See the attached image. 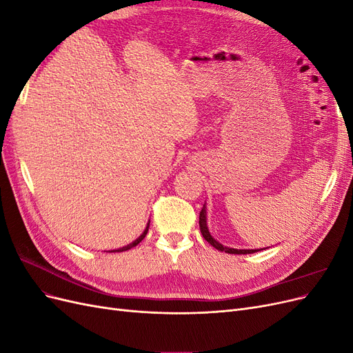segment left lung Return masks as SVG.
Listing matches in <instances>:
<instances>
[{
    "instance_id": "8db88e82",
    "label": "left lung",
    "mask_w": 353,
    "mask_h": 353,
    "mask_svg": "<svg viewBox=\"0 0 353 353\" xmlns=\"http://www.w3.org/2000/svg\"><path fill=\"white\" fill-rule=\"evenodd\" d=\"M199 225H200V231L203 234V237H205V240L208 243H210L213 248L221 250V252H225V253H232V254H248V253H254L258 250H239V249H230V248H223V245L221 243H218L215 239H213L210 234H209V230L206 227V210H205V206H203L201 212H200V218H199Z\"/></svg>"
}]
</instances>
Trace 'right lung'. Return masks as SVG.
I'll return each mask as SVG.
<instances>
[{"label": "right lung", "instance_id": "right-lung-1", "mask_svg": "<svg viewBox=\"0 0 353 353\" xmlns=\"http://www.w3.org/2000/svg\"><path fill=\"white\" fill-rule=\"evenodd\" d=\"M147 231H148V225H147L145 231H144V232L141 234V236H140V237H138V239H137V240H135L134 243H131V244H128V245H125V248H122V249H117L116 252H125V250H130L131 248H134V245H137L138 243H140V241H141V240H143V239L145 237V234H147ZM113 252H114V250H113Z\"/></svg>", "mask_w": 353, "mask_h": 353}]
</instances>
